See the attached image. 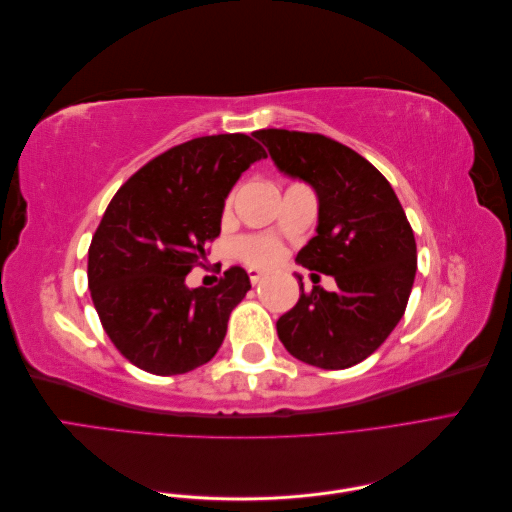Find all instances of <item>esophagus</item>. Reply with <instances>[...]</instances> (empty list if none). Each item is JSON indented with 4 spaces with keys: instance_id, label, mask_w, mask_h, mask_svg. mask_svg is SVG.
<instances>
[{
    "instance_id": "1",
    "label": "esophagus",
    "mask_w": 512,
    "mask_h": 512,
    "mask_svg": "<svg viewBox=\"0 0 512 512\" xmlns=\"http://www.w3.org/2000/svg\"><path fill=\"white\" fill-rule=\"evenodd\" d=\"M262 275H265V273L258 271V269H250V282L256 286L262 280Z\"/></svg>"
}]
</instances>
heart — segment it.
<instances>
[{
	"instance_id": "1",
	"label": "heart",
	"mask_w": 512,
	"mask_h": 512,
	"mask_svg": "<svg viewBox=\"0 0 512 512\" xmlns=\"http://www.w3.org/2000/svg\"><path fill=\"white\" fill-rule=\"evenodd\" d=\"M241 256L256 267H269L280 260V247L267 239H245L239 245Z\"/></svg>"
}]
</instances>
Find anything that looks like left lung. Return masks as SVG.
<instances>
[{
    "label": "left lung",
    "mask_w": 512,
    "mask_h": 512,
    "mask_svg": "<svg viewBox=\"0 0 512 512\" xmlns=\"http://www.w3.org/2000/svg\"><path fill=\"white\" fill-rule=\"evenodd\" d=\"M280 173L318 198L316 237L299 265L335 277V292L303 290L277 320L284 348L307 365L346 369L378 350L406 312L416 241L391 183L350 147L322 134L258 130ZM314 275V273H312Z\"/></svg>",
    "instance_id": "obj_1"
}]
</instances>
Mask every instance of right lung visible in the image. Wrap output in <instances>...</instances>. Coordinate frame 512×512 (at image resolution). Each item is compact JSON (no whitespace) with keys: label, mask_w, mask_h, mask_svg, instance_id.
I'll return each instance as SVG.
<instances>
[{"label":"right lung","mask_w":512,"mask_h":512,"mask_svg":"<svg viewBox=\"0 0 512 512\" xmlns=\"http://www.w3.org/2000/svg\"><path fill=\"white\" fill-rule=\"evenodd\" d=\"M267 158L245 134L200 136L153 158L121 185L89 245L91 301L130 363L177 376L211 361L230 312L252 288L241 267L218 286L185 284L220 235L224 200Z\"/></svg>","instance_id":"obj_1"}]
</instances>
